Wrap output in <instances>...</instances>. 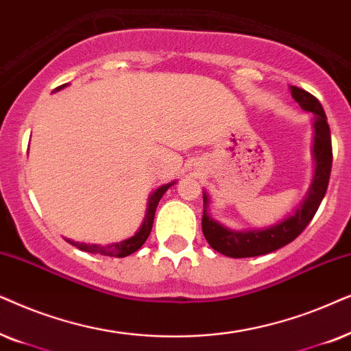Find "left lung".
Segmentation results:
<instances>
[{
  "instance_id": "left-lung-1",
  "label": "left lung",
  "mask_w": 351,
  "mask_h": 351,
  "mask_svg": "<svg viewBox=\"0 0 351 351\" xmlns=\"http://www.w3.org/2000/svg\"><path fill=\"white\" fill-rule=\"evenodd\" d=\"M291 91L293 99L300 104L303 110L315 114V147H313V152H315L316 158V171L310 193L292 217L282 219L274 226L258 231H231L210 218L207 210H204L202 231L205 239L212 249L226 256H231V258H249V256L269 254V252L281 249L289 242L297 239L315 217L321 200L324 199L326 191H328L330 168H332V141H330V130L324 109L315 96L302 90V88L292 86ZM207 202V195L204 194V204Z\"/></svg>"
}]
</instances>
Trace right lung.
<instances>
[{
  "label": "right lung",
  "instance_id": "obj_1",
  "mask_svg": "<svg viewBox=\"0 0 351 351\" xmlns=\"http://www.w3.org/2000/svg\"><path fill=\"white\" fill-rule=\"evenodd\" d=\"M62 86H58L56 90H60ZM171 184L175 183H168L165 186H160V188L156 189V193L151 195V199H149V205H147V213H146V218H144V223L143 226L139 228V231L134 234L133 237H130L127 241H121V242H115V244H110V245H106V247H101V245H96V244H80V242H73V241H69V244H72L77 247V249L80 250H85V252H90V254H97V255H106V256H115V258H123V256L127 255H132L133 252H136L139 247H141L146 239L151 234V230H152V224H154V215H156V208L158 205V200L162 199V195L165 194V191L170 188Z\"/></svg>",
  "mask_w": 351,
  "mask_h": 351
}]
</instances>
